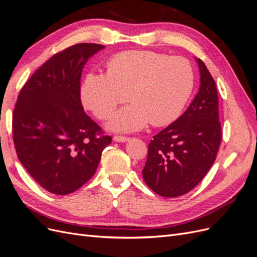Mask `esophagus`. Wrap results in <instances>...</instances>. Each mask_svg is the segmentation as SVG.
Instances as JSON below:
<instances>
[{"instance_id":"1","label":"esophagus","mask_w":257,"mask_h":257,"mask_svg":"<svg viewBox=\"0 0 257 257\" xmlns=\"http://www.w3.org/2000/svg\"><path fill=\"white\" fill-rule=\"evenodd\" d=\"M128 139L130 138L126 137V136H120V135H115L113 137V141L116 142V143H125V142L128 141Z\"/></svg>"}]
</instances>
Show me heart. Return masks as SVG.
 <instances>
[{
	"instance_id": "heart-1",
	"label": "heart",
	"mask_w": 257,
	"mask_h": 257,
	"mask_svg": "<svg viewBox=\"0 0 257 257\" xmlns=\"http://www.w3.org/2000/svg\"><path fill=\"white\" fill-rule=\"evenodd\" d=\"M106 74H89L81 85V100L104 120L127 92L130 105L116 111L109 127L134 132L147 125L164 126L181 114L192 95L195 74L189 60L148 50H130L107 61Z\"/></svg>"
}]
</instances>
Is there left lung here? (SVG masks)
Returning <instances> with one entry per match:
<instances>
[{"label": "left lung", "instance_id": "8db88e82", "mask_svg": "<svg viewBox=\"0 0 257 257\" xmlns=\"http://www.w3.org/2000/svg\"><path fill=\"white\" fill-rule=\"evenodd\" d=\"M200 87L185 112L153 136L143 169L145 182L161 196L177 197L203 180L215 161L222 128L215 82L197 59Z\"/></svg>", "mask_w": 257, "mask_h": 257}]
</instances>
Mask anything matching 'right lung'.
I'll return each instance as SVG.
<instances>
[{"instance_id": "obj_1", "label": "right lung", "mask_w": 257, "mask_h": 257, "mask_svg": "<svg viewBox=\"0 0 257 257\" xmlns=\"http://www.w3.org/2000/svg\"><path fill=\"white\" fill-rule=\"evenodd\" d=\"M105 48L81 43L53 56L30 77L13 112V139L21 164L43 189L71 194L95 174L111 137L83 111L84 64Z\"/></svg>"}]
</instances>
